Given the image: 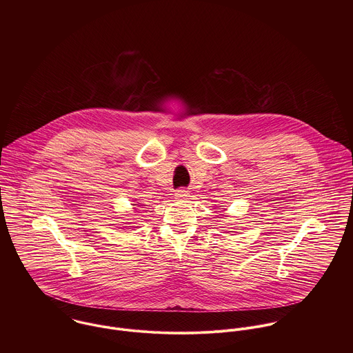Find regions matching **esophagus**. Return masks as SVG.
Returning a JSON list of instances; mask_svg holds the SVG:
<instances>
[{
    "label": "esophagus",
    "instance_id": "esophagus-1",
    "mask_svg": "<svg viewBox=\"0 0 353 353\" xmlns=\"http://www.w3.org/2000/svg\"><path fill=\"white\" fill-rule=\"evenodd\" d=\"M189 197V193L185 190V189H181V190H176L175 192V199L182 201V200H186Z\"/></svg>",
    "mask_w": 353,
    "mask_h": 353
}]
</instances>
